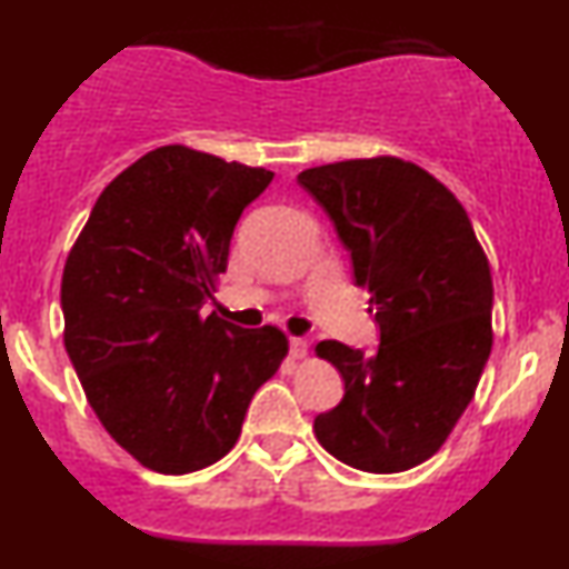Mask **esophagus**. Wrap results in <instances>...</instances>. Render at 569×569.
<instances>
[{"instance_id":"obj_1","label":"esophagus","mask_w":569,"mask_h":569,"mask_svg":"<svg viewBox=\"0 0 569 569\" xmlns=\"http://www.w3.org/2000/svg\"><path fill=\"white\" fill-rule=\"evenodd\" d=\"M289 356L291 358H305L307 356V342H305V339H299V337H291L289 339Z\"/></svg>"}]
</instances>
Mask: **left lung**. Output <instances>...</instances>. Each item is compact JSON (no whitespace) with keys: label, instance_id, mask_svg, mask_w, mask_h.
Segmentation results:
<instances>
[{"label":"left lung","instance_id":"1","mask_svg":"<svg viewBox=\"0 0 569 569\" xmlns=\"http://www.w3.org/2000/svg\"><path fill=\"white\" fill-rule=\"evenodd\" d=\"M297 184L323 208L369 289L380 345L326 339L345 396L312 422L345 466L398 473L420 466L471 403L492 350V276L468 219L441 181L398 158L307 168Z\"/></svg>","mask_w":569,"mask_h":569}]
</instances>
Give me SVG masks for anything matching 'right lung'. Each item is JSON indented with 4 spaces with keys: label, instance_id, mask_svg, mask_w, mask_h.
<instances>
[{
    "label": "right lung",
    "instance_id": "obj_1",
    "mask_svg": "<svg viewBox=\"0 0 569 569\" xmlns=\"http://www.w3.org/2000/svg\"><path fill=\"white\" fill-rule=\"evenodd\" d=\"M272 171L160 147L101 192L61 280L63 345L109 436L158 473L213 466L289 342L202 318Z\"/></svg>",
    "mask_w": 569,
    "mask_h": 569
}]
</instances>
